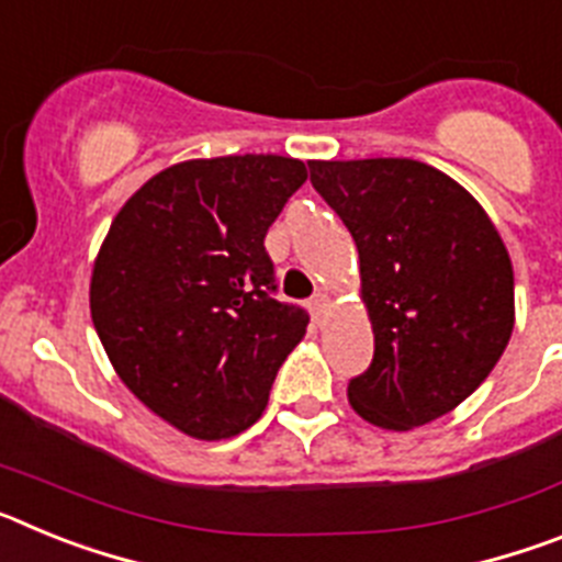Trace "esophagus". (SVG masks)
Masks as SVG:
<instances>
[{
    "label": "esophagus",
    "mask_w": 562,
    "mask_h": 562,
    "mask_svg": "<svg viewBox=\"0 0 562 562\" xmlns=\"http://www.w3.org/2000/svg\"><path fill=\"white\" fill-rule=\"evenodd\" d=\"M326 310H329V295H326V292H317V295L310 301L312 321H315V324H321L326 315Z\"/></svg>",
    "instance_id": "obj_1"
}]
</instances>
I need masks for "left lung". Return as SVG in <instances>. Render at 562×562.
<instances>
[{
	"label": "left lung",
	"instance_id": "left-lung-1",
	"mask_svg": "<svg viewBox=\"0 0 562 562\" xmlns=\"http://www.w3.org/2000/svg\"><path fill=\"white\" fill-rule=\"evenodd\" d=\"M310 180L360 252L374 360L349 382L351 408L382 430L450 414L513 337V261L493 220L453 177L408 157L310 160Z\"/></svg>",
	"mask_w": 562,
	"mask_h": 562
}]
</instances>
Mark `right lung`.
<instances>
[{"label": "right lung", "mask_w": 562, "mask_h": 562, "mask_svg": "<svg viewBox=\"0 0 562 562\" xmlns=\"http://www.w3.org/2000/svg\"><path fill=\"white\" fill-rule=\"evenodd\" d=\"M306 166L278 154L186 160L154 173L112 220L89 312L112 369L191 439L261 419L272 380L306 335L276 290L265 236Z\"/></svg>", "instance_id": "right-lung-1"}]
</instances>
